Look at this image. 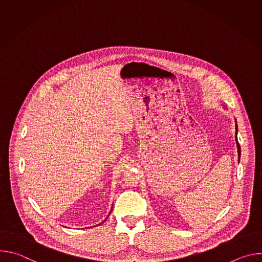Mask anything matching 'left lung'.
Wrapping results in <instances>:
<instances>
[{
    "label": "left lung",
    "mask_w": 262,
    "mask_h": 262,
    "mask_svg": "<svg viewBox=\"0 0 262 262\" xmlns=\"http://www.w3.org/2000/svg\"><path fill=\"white\" fill-rule=\"evenodd\" d=\"M235 141H236V147H237V154H238V162H239V159H241V146L237 142V124H236V120H235Z\"/></svg>",
    "instance_id": "8db88e82"
}]
</instances>
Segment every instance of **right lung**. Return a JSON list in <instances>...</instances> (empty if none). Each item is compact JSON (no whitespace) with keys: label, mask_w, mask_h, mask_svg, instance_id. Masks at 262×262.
Here are the masks:
<instances>
[{"label":"right lung","mask_w":262,"mask_h":262,"mask_svg":"<svg viewBox=\"0 0 262 262\" xmlns=\"http://www.w3.org/2000/svg\"><path fill=\"white\" fill-rule=\"evenodd\" d=\"M111 211H112V208H111ZM111 211H110V213H111ZM108 215H110V214H108ZM108 215H107V216H108ZM107 216H106V217H105V220H106V219H107ZM105 220H104V221H105ZM104 221H103V222H104ZM98 225H100V224H98Z\"/></svg>","instance_id":"obj_1"}]
</instances>
